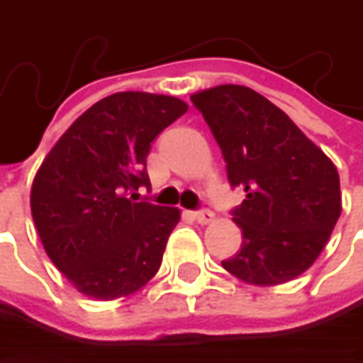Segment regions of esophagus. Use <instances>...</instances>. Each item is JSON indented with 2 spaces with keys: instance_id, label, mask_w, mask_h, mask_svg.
Segmentation results:
<instances>
[{
  "instance_id": "1",
  "label": "esophagus",
  "mask_w": 363,
  "mask_h": 363,
  "mask_svg": "<svg viewBox=\"0 0 363 363\" xmlns=\"http://www.w3.org/2000/svg\"><path fill=\"white\" fill-rule=\"evenodd\" d=\"M193 218H195L199 225H208V223L214 220V212H212V210H197V212L193 214Z\"/></svg>"
}]
</instances>
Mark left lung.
Here are the masks:
<instances>
[{"label":"left lung","instance_id":"1","mask_svg":"<svg viewBox=\"0 0 363 363\" xmlns=\"http://www.w3.org/2000/svg\"><path fill=\"white\" fill-rule=\"evenodd\" d=\"M210 125L233 186L242 250L223 267L254 286L286 284L322 254L340 216L336 166L298 125L246 86H216L191 96Z\"/></svg>","mask_w":363,"mask_h":363}]
</instances>
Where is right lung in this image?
<instances>
[{
  "label": "right lung",
  "instance_id": "obj_1",
  "mask_svg": "<svg viewBox=\"0 0 363 363\" xmlns=\"http://www.w3.org/2000/svg\"><path fill=\"white\" fill-rule=\"evenodd\" d=\"M189 109L177 96L117 92L82 113L39 166L31 214L58 271L86 296L138 292L162 264L179 208L136 201L155 136Z\"/></svg>",
  "mask_w": 363,
  "mask_h": 363
}]
</instances>
